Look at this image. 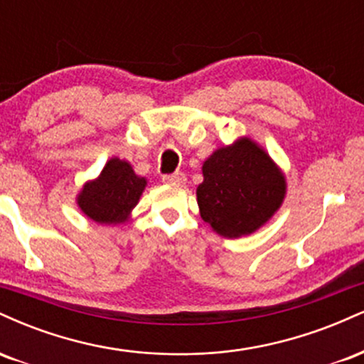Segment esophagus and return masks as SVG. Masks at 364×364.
I'll use <instances>...</instances> for the list:
<instances>
[{
	"instance_id": "obj_1",
	"label": "esophagus",
	"mask_w": 364,
	"mask_h": 364,
	"mask_svg": "<svg viewBox=\"0 0 364 364\" xmlns=\"http://www.w3.org/2000/svg\"><path fill=\"white\" fill-rule=\"evenodd\" d=\"M162 181L168 183V185H185L186 176L183 173H174V174H164Z\"/></svg>"
}]
</instances>
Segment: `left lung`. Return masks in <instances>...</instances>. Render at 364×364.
Listing matches in <instances>:
<instances>
[{"label": "left lung", "instance_id": "1", "mask_svg": "<svg viewBox=\"0 0 364 364\" xmlns=\"http://www.w3.org/2000/svg\"><path fill=\"white\" fill-rule=\"evenodd\" d=\"M196 188L200 215L217 235L240 237L262 228L282 205L286 178L257 141L241 136L203 162Z\"/></svg>", "mask_w": 364, "mask_h": 364}]
</instances>
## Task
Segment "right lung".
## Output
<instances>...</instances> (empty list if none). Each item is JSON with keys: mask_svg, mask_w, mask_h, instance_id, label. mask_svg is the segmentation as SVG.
Returning a JSON list of instances; mask_svg holds the SVG:
<instances>
[{"mask_svg": "<svg viewBox=\"0 0 364 364\" xmlns=\"http://www.w3.org/2000/svg\"><path fill=\"white\" fill-rule=\"evenodd\" d=\"M147 186V179L135 174L132 164L112 157L97 179L87 181L77 196L80 210L99 224L127 223Z\"/></svg>", "mask_w": 364, "mask_h": 364, "instance_id": "obj_1", "label": "right lung"}]
</instances>
